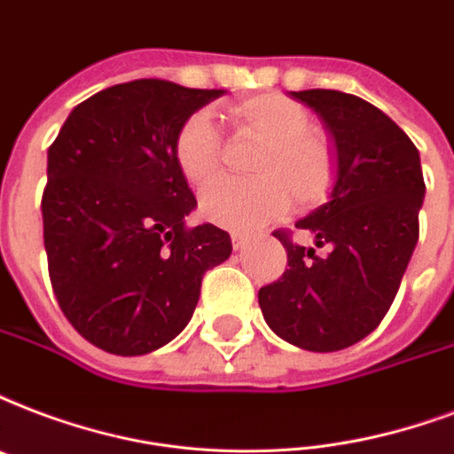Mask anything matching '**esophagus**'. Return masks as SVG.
Instances as JSON below:
<instances>
[{
  "mask_svg": "<svg viewBox=\"0 0 454 454\" xmlns=\"http://www.w3.org/2000/svg\"><path fill=\"white\" fill-rule=\"evenodd\" d=\"M250 240H252V235H247V233H238V231H235V233L231 235V242H233L235 250H242V247H247V245H250Z\"/></svg>",
  "mask_w": 454,
  "mask_h": 454,
  "instance_id": "1",
  "label": "esophagus"
}]
</instances>
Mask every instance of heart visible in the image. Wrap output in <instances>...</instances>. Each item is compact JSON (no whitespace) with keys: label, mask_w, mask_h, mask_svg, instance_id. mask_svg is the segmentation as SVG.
I'll return each mask as SVG.
<instances>
[{"label":"heart","mask_w":454,"mask_h":454,"mask_svg":"<svg viewBox=\"0 0 454 454\" xmlns=\"http://www.w3.org/2000/svg\"><path fill=\"white\" fill-rule=\"evenodd\" d=\"M226 119L238 135L257 140L252 181H221L202 197V214L216 226L250 231L281 214L290 195L297 207H309L333 190L338 152L324 130L309 126L302 104L278 92H262L226 106ZM173 159L192 188H207L221 173L219 130L207 114L185 119Z\"/></svg>","instance_id":"b5f03b06"}]
</instances>
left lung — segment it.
<instances>
[{
	"instance_id": "1",
	"label": "left lung",
	"mask_w": 454,
	"mask_h": 454,
	"mask_svg": "<svg viewBox=\"0 0 454 454\" xmlns=\"http://www.w3.org/2000/svg\"><path fill=\"white\" fill-rule=\"evenodd\" d=\"M290 97L319 114L338 152L331 200L295 223L328 254L317 257L276 231L288 269L259 290V307L290 345L335 352L366 338L390 309L419 240L427 185L419 150L373 104L338 90Z\"/></svg>"
}]
</instances>
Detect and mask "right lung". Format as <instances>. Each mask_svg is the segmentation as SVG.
I'll return each instance as SVG.
<instances>
[{
  "label": "right lung",
  "mask_w": 454,
  "mask_h": 454,
  "mask_svg": "<svg viewBox=\"0 0 454 454\" xmlns=\"http://www.w3.org/2000/svg\"><path fill=\"white\" fill-rule=\"evenodd\" d=\"M223 90L143 78L81 102L47 152L44 250L59 307L99 350H159L200 300L202 276L231 257V235L188 228L197 207L173 140Z\"/></svg>",
  "instance_id": "1"
}]
</instances>
